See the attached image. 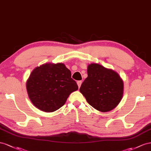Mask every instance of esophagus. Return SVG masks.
<instances>
[{
    "instance_id": "34e87169",
    "label": "esophagus",
    "mask_w": 151,
    "mask_h": 151,
    "mask_svg": "<svg viewBox=\"0 0 151 151\" xmlns=\"http://www.w3.org/2000/svg\"><path fill=\"white\" fill-rule=\"evenodd\" d=\"M81 81H77V85H78V88H80V86H81Z\"/></svg>"
}]
</instances>
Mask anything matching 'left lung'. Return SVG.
I'll return each instance as SVG.
<instances>
[{
	"label": "left lung",
	"instance_id": "obj_1",
	"mask_svg": "<svg viewBox=\"0 0 151 151\" xmlns=\"http://www.w3.org/2000/svg\"><path fill=\"white\" fill-rule=\"evenodd\" d=\"M87 73L80 91L88 104L101 112L115 108L123 93V83L119 75L96 63L88 66Z\"/></svg>",
	"mask_w": 151,
	"mask_h": 151
}]
</instances>
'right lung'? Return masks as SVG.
<instances>
[{"label":"right lung","instance_id":"add662e5","mask_svg":"<svg viewBox=\"0 0 151 151\" xmlns=\"http://www.w3.org/2000/svg\"><path fill=\"white\" fill-rule=\"evenodd\" d=\"M71 71L63 63H46L34 69L27 82L29 99L38 109L54 112L78 90Z\"/></svg>","mask_w":151,"mask_h":151}]
</instances>
